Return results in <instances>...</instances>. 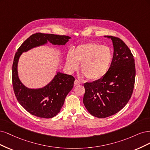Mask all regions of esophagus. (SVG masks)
<instances>
[{"label": "esophagus", "mask_w": 150, "mask_h": 150, "mask_svg": "<svg viewBox=\"0 0 150 150\" xmlns=\"http://www.w3.org/2000/svg\"><path fill=\"white\" fill-rule=\"evenodd\" d=\"M80 82L78 80L76 79V80H75V81H74V85H75V86L80 85Z\"/></svg>", "instance_id": "1"}]
</instances>
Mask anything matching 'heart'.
Segmentation results:
<instances>
[{"label":"heart","instance_id":"heart-1","mask_svg":"<svg viewBox=\"0 0 150 150\" xmlns=\"http://www.w3.org/2000/svg\"><path fill=\"white\" fill-rule=\"evenodd\" d=\"M112 60V53L108 47L97 43H88L79 45L73 54L70 52L66 64L69 70L74 72L81 63L80 70L86 78L96 81L107 73Z\"/></svg>","mask_w":150,"mask_h":150}]
</instances>
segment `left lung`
<instances>
[{
    "mask_svg": "<svg viewBox=\"0 0 150 150\" xmlns=\"http://www.w3.org/2000/svg\"><path fill=\"white\" fill-rule=\"evenodd\" d=\"M113 41V59L107 73L100 80L84 84L83 101L88 112L103 118L118 112L131 98L135 81L134 57L120 38L107 36Z\"/></svg>",
    "mask_w": 150,
    "mask_h": 150,
    "instance_id": "8db88e82",
    "label": "left lung"
}]
</instances>
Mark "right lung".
I'll use <instances>...</instances> for the list:
<instances>
[{
    "mask_svg": "<svg viewBox=\"0 0 150 150\" xmlns=\"http://www.w3.org/2000/svg\"><path fill=\"white\" fill-rule=\"evenodd\" d=\"M71 37L50 33H35L23 42L17 49L12 65V85L18 103L28 113L42 118H50L57 115L64 103L67 95L74 86L75 78L70 75L58 73L49 84L40 89H29L20 81L17 63L22 52L45 44L49 41L54 45H65Z\"/></svg>",
    "mask_w": 150,
    "mask_h": 150,
    "instance_id": "obj_1",
    "label": "right lung"
}]
</instances>
